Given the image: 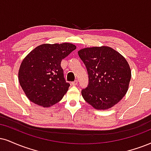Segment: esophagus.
<instances>
[{"instance_id":"esophagus-1","label":"esophagus","mask_w":151,"mask_h":151,"mask_svg":"<svg viewBox=\"0 0 151 151\" xmlns=\"http://www.w3.org/2000/svg\"><path fill=\"white\" fill-rule=\"evenodd\" d=\"M77 84H78V81H75L71 83V85H73V86H75V85H76Z\"/></svg>"}]
</instances>
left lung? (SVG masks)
<instances>
[{
    "label": "left lung",
    "instance_id": "1",
    "mask_svg": "<svg viewBox=\"0 0 151 151\" xmlns=\"http://www.w3.org/2000/svg\"><path fill=\"white\" fill-rule=\"evenodd\" d=\"M78 54L89 75L88 86L81 92L83 99L96 110L111 109L129 89L132 73L127 61L105 45L83 48Z\"/></svg>",
    "mask_w": 151,
    "mask_h": 151
}]
</instances>
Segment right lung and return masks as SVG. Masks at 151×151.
Segmentation results:
<instances>
[{"label": "right lung", "instance_id": "right-lung-1", "mask_svg": "<svg viewBox=\"0 0 151 151\" xmlns=\"http://www.w3.org/2000/svg\"><path fill=\"white\" fill-rule=\"evenodd\" d=\"M76 49L72 43L40 45L23 59L18 79L27 97L44 108L60 101L69 83L65 81L61 62Z\"/></svg>", "mask_w": 151, "mask_h": 151}]
</instances>
